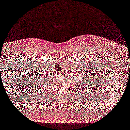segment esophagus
I'll return each instance as SVG.
<instances>
[{
  "label": "esophagus",
  "instance_id": "34e87169",
  "mask_svg": "<svg viewBox=\"0 0 130 130\" xmlns=\"http://www.w3.org/2000/svg\"><path fill=\"white\" fill-rule=\"evenodd\" d=\"M57 74H58V75H60V74H61V73H60V72H57Z\"/></svg>",
  "mask_w": 130,
  "mask_h": 130
}]
</instances>
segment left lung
Returning a JSON list of instances; mask_svg holds the SVG:
<instances>
[{"label":"left lung","mask_w":130,"mask_h":130,"mask_svg":"<svg viewBox=\"0 0 130 130\" xmlns=\"http://www.w3.org/2000/svg\"><path fill=\"white\" fill-rule=\"evenodd\" d=\"M81 76H82V75H81ZM83 78H84V77H83Z\"/></svg>","instance_id":"8db88e82"}]
</instances>
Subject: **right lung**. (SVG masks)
I'll return each mask as SVG.
<instances>
[{
	"label": "right lung",
	"mask_w": 130,
	"mask_h": 130,
	"mask_svg": "<svg viewBox=\"0 0 130 130\" xmlns=\"http://www.w3.org/2000/svg\"><path fill=\"white\" fill-rule=\"evenodd\" d=\"M39 81H41L42 82V83H44V78H40V79H39Z\"/></svg>",
	"instance_id": "1"
}]
</instances>
